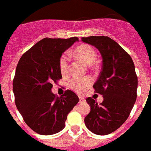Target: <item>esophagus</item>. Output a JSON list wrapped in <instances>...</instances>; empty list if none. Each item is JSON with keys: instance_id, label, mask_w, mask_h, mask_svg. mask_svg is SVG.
<instances>
[{"instance_id": "34e87169", "label": "esophagus", "mask_w": 151, "mask_h": 151, "mask_svg": "<svg viewBox=\"0 0 151 151\" xmlns=\"http://www.w3.org/2000/svg\"><path fill=\"white\" fill-rule=\"evenodd\" d=\"M85 101V99L84 98H81V97H79V103H82V102H84Z\"/></svg>"}]
</instances>
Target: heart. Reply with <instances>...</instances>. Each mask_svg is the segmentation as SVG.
Returning a JSON list of instances; mask_svg holds the SVG:
<instances>
[{
  "label": "heart",
  "mask_w": 151,
  "mask_h": 151,
  "mask_svg": "<svg viewBox=\"0 0 151 151\" xmlns=\"http://www.w3.org/2000/svg\"><path fill=\"white\" fill-rule=\"evenodd\" d=\"M74 56L83 63L88 65L90 69L95 67V60L97 58V52L92 46L88 45H81L77 47L73 52ZM59 67L61 74L65 77L69 73V58L66 54L61 56L59 61ZM92 79L90 77L84 78H73L69 82V88L78 94H83L92 84Z\"/></svg>",
  "instance_id": "obj_1"
}]
</instances>
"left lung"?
<instances>
[{"instance_id":"8db88e82","label":"left lung","mask_w":151,"mask_h":151,"mask_svg":"<svg viewBox=\"0 0 151 151\" xmlns=\"http://www.w3.org/2000/svg\"><path fill=\"white\" fill-rule=\"evenodd\" d=\"M84 42L99 50L102 68L93 85L95 92L103 95L100 105L91 97L86 99L91 111L84 118L87 128L97 135H108L128 119L137 99V76L131 56L108 36L83 37Z\"/></svg>"}]
</instances>
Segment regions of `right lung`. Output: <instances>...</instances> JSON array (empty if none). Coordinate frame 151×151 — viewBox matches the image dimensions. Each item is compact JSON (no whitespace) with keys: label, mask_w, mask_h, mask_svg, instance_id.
Masks as SVG:
<instances>
[{"label":"right lung","mask_w":151,"mask_h":151,"mask_svg":"<svg viewBox=\"0 0 151 151\" xmlns=\"http://www.w3.org/2000/svg\"><path fill=\"white\" fill-rule=\"evenodd\" d=\"M78 41L45 38L22 56L16 67L13 91L16 107L28 126L41 135H52L65 127L67 115L79 101L70 90L57 97L52 83L62 78L59 61L63 52Z\"/></svg>","instance_id":"1"}]
</instances>
